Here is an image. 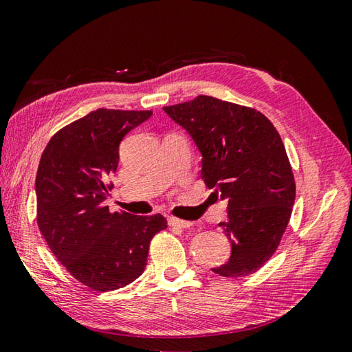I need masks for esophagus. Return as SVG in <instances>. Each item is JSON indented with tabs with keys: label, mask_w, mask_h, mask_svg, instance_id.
<instances>
[{
	"label": "esophagus",
	"mask_w": 352,
	"mask_h": 352,
	"mask_svg": "<svg viewBox=\"0 0 352 352\" xmlns=\"http://www.w3.org/2000/svg\"><path fill=\"white\" fill-rule=\"evenodd\" d=\"M168 223H169V226H172V228H178V229H188V228L192 226V223H190V221L180 220V219H175V217H169V219H168Z\"/></svg>",
	"instance_id": "esophagus-1"
}]
</instances>
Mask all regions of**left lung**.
Here are the masks:
<instances>
[{"label": "left lung", "mask_w": 352, "mask_h": 352, "mask_svg": "<svg viewBox=\"0 0 352 352\" xmlns=\"http://www.w3.org/2000/svg\"><path fill=\"white\" fill-rule=\"evenodd\" d=\"M200 149L201 178L228 198L231 240L223 277H246L270 260L282 241L296 200V180L280 133L260 111L198 95L186 103L164 106Z\"/></svg>", "instance_id": "obj_1"}]
</instances>
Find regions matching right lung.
Instances as JSON below:
<instances>
[{"label":"right lung","mask_w":352,"mask_h":352,"mask_svg":"<svg viewBox=\"0 0 352 352\" xmlns=\"http://www.w3.org/2000/svg\"><path fill=\"white\" fill-rule=\"evenodd\" d=\"M152 111L97 109L49 140L36 172V223L75 280L106 292L132 283L148 265L154 235L168 228L162 214L138 217L104 200L118 168V146Z\"/></svg>","instance_id":"1"}]
</instances>
